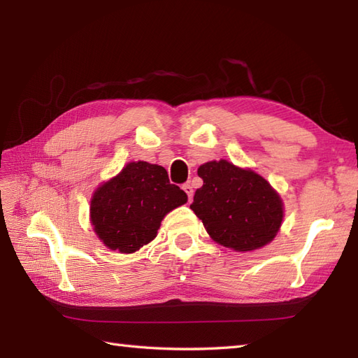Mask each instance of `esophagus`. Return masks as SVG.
<instances>
[{"label": "esophagus", "mask_w": 358, "mask_h": 358, "mask_svg": "<svg viewBox=\"0 0 358 358\" xmlns=\"http://www.w3.org/2000/svg\"><path fill=\"white\" fill-rule=\"evenodd\" d=\"M181 189L187 194V200L191 201L192 200V194H194V189H192V185L191 183H185L183 186H181Z\"/></svg>", "instance_id": "1"}]
</instances>
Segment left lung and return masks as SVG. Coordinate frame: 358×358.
<instances>
[{
  "label": "left lung",
  "instance_id": "obj_1",
  "mask_svg": "<svg viewBox=\"0 0 358 358\" xmlns=\"http://www.w3.org/2000/svg\"><path fill=\"white\" fill-rule=\"evenodd\" d=\"M199 177L203 186L195 191L191 209L217 243L245 252L275 237L283 203L263 177L226 159L200 166Z\"/></svg>",
  "mask_w": 358,
  "mask_h": 358
}]
</instances>
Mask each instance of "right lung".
<instances>
[{"mask_svg":"<svg viewBox=\"0 0 358 358\" xmlns=\"http://www.w3.org/2000/svg\"><path fill=\"white\" fill-rule=\"evenodd\" d=\"M186 201V192L171 185L164 167L129 163L115 178L96 189L90 222L106 246L131 254L154 240L167 212Z\"/></svg>","mask_w":358,"mask_h":358,"instance_id":"add662e5","label":"right lung"}]
</instances>
